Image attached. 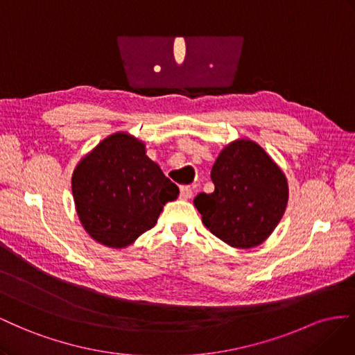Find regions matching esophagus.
Returning a JSON list of instances; mask_svg holds the SVG:
<instances>
[{
  "label": "esophagus",
  "mask_w": 355,
  "mask_h": 355,
  "mask_svg": "<svg viewBox=\"0 0 355 355\" xmlns=\"http://www.w3.org/2000/svg\"><path fill=\"white\" fill-rule=\"evenodd\" d=\"M191 189L189 187V186H181L180 187V198L181 199H184V200H187V199H190L191 198Z\"/></svg>",
  "instance_id": "obj_1"
}]
</instances>
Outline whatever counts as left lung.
I'll return each instance as SVG.
<instances>
[{"mask_svg": "<svg viewBox=\"0 0 355 355\" xmlns=\"http://www.w3.org/2000/svg\"><path fill=\"white\" fill-rule=\"evenodd\" d=\"M211 180L214 191L193 200L211 234L235 248L266 241L288 200L284 172L266 151L251 139L232 141L212 165Z\"/></svg>", "mask_w": 355, "mask_h": 355, "instance_id": "1", "label": "left lung"}]
</instances>
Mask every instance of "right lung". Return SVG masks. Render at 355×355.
Instances as JSON below:
<instances>
[{"mask_svg":"<svg viewBox=\"0 0 355 355\" xmlns=\"http://www.w3.org/2000/svg\"><path fill=\"white\" fill-rule=\"evenodd\" d=\"M73 198L82 226L96 242L125 248L153 227L180 190L128 132L107 137L78 162Z\"/></svg>","mask_w":355,"mask_h":355,"instance_id":"obj_1","label":"right lung"}]
</instances>
